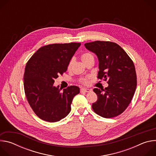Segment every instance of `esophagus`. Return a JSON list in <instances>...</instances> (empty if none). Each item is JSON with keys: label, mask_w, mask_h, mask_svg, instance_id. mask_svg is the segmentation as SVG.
Wrapping results in <instances>:
<instances>
[{"label": "esophagus", "mask_w": 156, "mask_h": 156, "mask_svg": "<svg viewBox=\"0 0 156 156\" xmlns=\"http://www.w3.org/2000/svg\"><path fill=\"white\" fill-rule=\"evenodd\" d=\"M91 90H90V89H86V88H82L80 90L81 93H89L90 92Z\"/></svg>", "instance_id": "esophagus-1"}]
</instances>
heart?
<instances>
[{
	"label": "heart",
	"instance_id": "obj_1",
	"mask_svg": "<svg viewBox=\"0 0 156 156\" xmlns=\"http://www.w3.org/2000/svg\"><path fill=\"white\" fill-rule=\"evenodd\" d=\"M94 58L93 55L89 53V52H84V53H83V54L81 55V58L82 61H83L84 63L86 62V61H87L88 60H90V58ZM73 63V59L72 58V59L70 60V62H69V64H68V69H69V70H70V69H71ZM80 82H81V83H82V84H84V85H86V84H88L89 81H88V79H87V78H83V79H81V80H80Z\"/></svg>",
	"mask_w": 156,
	"mask_h": 156
}]
</instances>
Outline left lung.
<instances>
[{"mask_svg":"<svg viewBox=\"0 0 156 156\" xmlns=\"http://www.w3.org/2000/svg\"><path fill=\"white\" fill-rule=\"evenodd\" d=\"M84 46L98 56V78L107 81L108 84L104 90L94 89L98 100L92 108L96 114L104 118L117 117L128 107L136 90L137 77L134 63L115 42L96 41L86 43Z\"/></svg>","mask_w":156,"mask_h":156,"instance_id":"obj_1","label":"left lung"}]
</instances>
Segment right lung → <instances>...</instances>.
I'll return each instance as SVG.
<instances>
[{"label":"right lung","instance_id":"add662e5","mask_svg":"<svg viewBox=\"0 0 156 156\" xmlns=\"http://www.w3.org/2000/svg\"><path fill=\"white\" fill-rule=\"evenodd\" d=\"M80 43L52 44L39 48L27 63L24 90L28 102L35 114L49 122H58L71 110L73 98L80 88L70 86L55 87L54 79L67 70L68 64Z\"/></svg>","mask_w":156,"mask_h":156}]
</instances>
